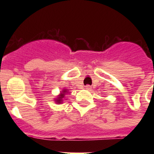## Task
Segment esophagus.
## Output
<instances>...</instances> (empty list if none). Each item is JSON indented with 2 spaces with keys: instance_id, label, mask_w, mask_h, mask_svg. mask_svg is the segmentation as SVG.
Returning a JSON list of instances; mask_svg holds the SVG:
<instances>
[{
  "instance_id": "34e87169",
  "label": "esophagus",
  "mask_w": 154,
  "mask_h": 154,
  "mask_svg": "<svg viewBox=\"0 0 154 154\" xmlns=\"http://www.w3.org/2000/svg\"><path fill=\"white\" fill-rule=\"evenodd\" d=\"M85 89H88V90H89V89H91V86H90V85H85Z\"/></svg>"
}]
</instances>
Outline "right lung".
Returning <instances> with one entry per match:
<instances>
[{"mask_svg": "<svg viewBox=\"0 0 154 154\" xmlns=\"http://www.w3.org/2000/svg\"><path fill=\"white\" fill-rule=\"evenodd\" d=\"M66 93H68V91L67 89H63L62 92H61L60 95H58V97L55 99V101L56 103H62V99H63L64 96Z\"/></svg>", "mask_w": 154, "mask_h": 154, "instance_id": "obj_1", "label": "right lung"}]
</instances>
